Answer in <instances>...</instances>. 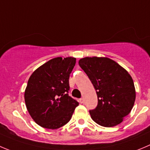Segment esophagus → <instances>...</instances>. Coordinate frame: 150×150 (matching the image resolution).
I'll return each mask as SVG.
<instances>
[{
  "label": "esophagus",
  "instance_id": "obj_1",
  "mask_svg": "<svg viewBox=\"0 0 150 150\" xmlns=\"http://www.w3.org/2000/svg\"><path fill=\"white\" fill-rule=\"evenodd\" d=\"M79 102L82 104V103H84V99H83V98H81V99H80V100H79Z\"/></svg>",
  "mask_w": 150,
  "mask_h": 150
}]
</instances>
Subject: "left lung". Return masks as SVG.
I'll return each mask as SVG.
<instances>
[{
  "instance_id": "left-lung-1",
  "label": "left lung",
  "mask_w": 150,
  "mask_h": 150,
  "mask_svg": "<svg viewBox=\"0 0 150 150\" xmlns=\"http://www.w3.org/2000/svg\"><path fill=\"white\" fill-rule=\"evenodd\" d=\"M79 66L89 77L98 96L96 109L89 110L92 119L99 125L112 127L121 124L131 112L135 100L132 77L113 60L86 57Z\"/></svg>"
}]
</instances>
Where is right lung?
<instances>
[{"label":"right lung","instance_id":"1","mask_svg":"<svg viewBox=\"0 0 150 150\" xmlns=\"http://www.w3.org/2000/svg\"><path fill=\"white\" fill-rule=\"evenodd\" d=\"M76 58L61 57L50 60L34 71L24 92L26 108L37 124L56 129L69 121L76 100L69 96V78Z\"/></svg>","mask_w":150,"mask_h":150}]
</instances>
